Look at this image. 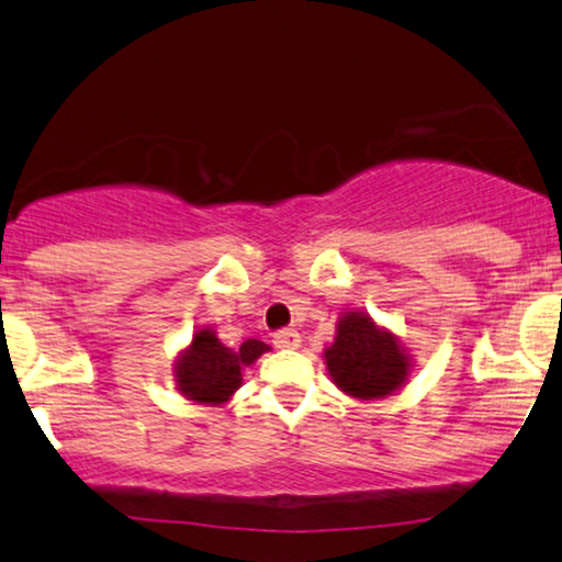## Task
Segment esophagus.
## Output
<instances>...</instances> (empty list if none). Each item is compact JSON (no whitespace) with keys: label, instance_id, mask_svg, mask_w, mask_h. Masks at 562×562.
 I'll return each mask as SVG.
<instances>
[{"label":"esophagus","instance_id":"34e87169","mask_svg":"<svg viewBox=\"0 0 562 562\" xmlns=\"http://www.w3.org/2000/svg\"><path fill=\"white\" fill-rule=\"evenodd\" d=\"M299 344H302V335H299L296 330H291V327H286V330H279L273 335V346L276 348H299Z\"/></svg>","mask_w":562,"mask_h":562}]
</instances>
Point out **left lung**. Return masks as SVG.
I'll list each match as a JSON object with an SVG mask.
<instances>
[{
	"mask_svg": "<svg viewBox=\"0 0 562 562\" xmlns=\"http://www.w3.org/2000/svg\"><path fill=\"white\" fill-rule=\"evenodd\" d=\"M333 382L361 400L387 397L407 376V356L390 333L379 330L369 315L348 312L338 323L335 344L325 351Z\"/></svg>",
	"mask_w": 562,
	"mask_h": 562,
	"instance_id": "8db88e82",
	"label": "left lung"
}]
</instances>
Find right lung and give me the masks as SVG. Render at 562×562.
I'll return each instance as SVG.
<instances>
[{"label": "right lung", "mask_w": 562, "mask_h": 562, "mask_svg": "<svg viewBox=\"0 0 562 562\" xmlns=\"http://www.w3.org/2000/svg\"><path fill=\"white\" fill-rule=\"evenodd\" d=\"M266 351L268 346L252 338L232 351L206 327L193 335L191 348L175 363V382L195 403H224L243 384V367H250Z\"/></svg>", "instance_id": "add662e5"}]
</instances>
